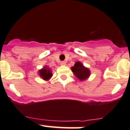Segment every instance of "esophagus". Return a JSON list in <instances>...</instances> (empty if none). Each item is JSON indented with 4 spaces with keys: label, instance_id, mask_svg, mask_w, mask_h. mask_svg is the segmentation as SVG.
Returning <instances> with one entry per match:
<instances>
[{
    "label": "esophagus",
    "instance_id": "34e87169",
    "mask_svg": "<svg viewBox=\"0 0 130 130\" xmlns=\"http://www.w3.org/2000/svg\"><path fill=\"white\" fill-rule=\"evenodd\" d=\"M60 64H61V65H66V62H65V61H61V63H60Z\"/></svg>",
    "mask_w": 130,
    "mask_h": 130
}]
</instances>
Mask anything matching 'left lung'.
<instances>
[{"instance_id":"8db88e82","label":"left lung","mask_w":130,"mask_h":130,"mask_svg":"<svg viewBox=\"0 0 130 130\" xmlns=\"http://www.w3.org/2000/svg\"><path fill=\"white\" fill-rule=\"evenodd\" d=\"M71 70L75 76L81 81L86 79L90 76V71L88 69L85 67L82 63L79 61H77L75 63L74 66L71 68Z\"/></svg>"}]
</instances>
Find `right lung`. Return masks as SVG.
I'll list each match as a JSON object with an SVG mask.
<instances>
[{"label":"right lung","mask_w":130,"mask_h":130,"mask_svg":"<svg viewBox=\"0 0 130 130\" xmlns=\"http://www.w3.org/2000/svg\"><path fill=\"white\" fill-rule=\"evenodd\" d=\"M40 76L42 77L44 80H48V79H50L51 77L53 76V74L51 73V69H48V67H45L44 68L39 71Z\"/></svg>","instance_id":"add662e5"}]
</instances>
